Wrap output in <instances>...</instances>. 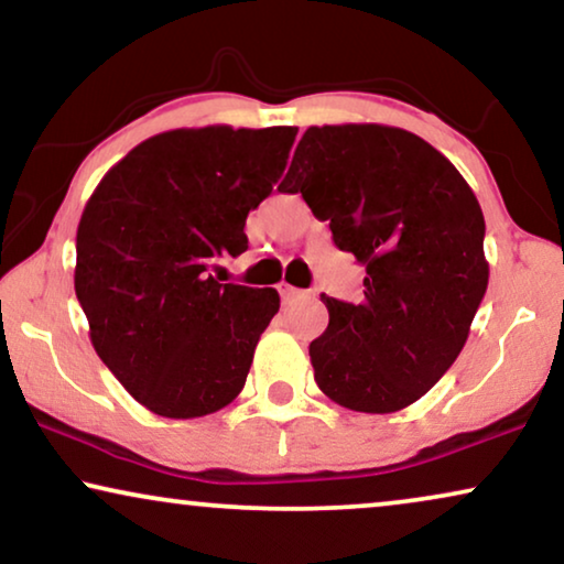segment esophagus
<instances>
[{
	"label": "esophagus",
	"instance_id": "34e87169",
	"mask_svg": "<svg viewBox=\"0 0 564 564\" xmlns=\"http://www.w3.org/2000/svg\"><path fill=\"white\" fill-rule=\"evenodd\" d=\"M276 290H280L282 300H297V297H305V295H307L305 290L292 288V284H288V282H280V284H276Z\"/></svg>",
	"mask_w": 564,
	"mask_h": 564
}]
</instances>
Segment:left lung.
<instances>
[{
  "label": "left lung",
  "mask_w": 564,
  "mask_h": 564,
  "mask_svg": "<svg viewBox=\"0 0 564 564\" xmlns=\"http://www.w3.org/2000/svg\"><path fill=\"white\" fill-rule=\"evenodd\" d=\"M280 189L300 192L367 267L359 305L321 295L318 388L359 413L415 403L459 357L488 290L475 192L434 145L377 122L307 128Z\"/></svg>",
  "instance_id": "obj_1"
}]
</instances>
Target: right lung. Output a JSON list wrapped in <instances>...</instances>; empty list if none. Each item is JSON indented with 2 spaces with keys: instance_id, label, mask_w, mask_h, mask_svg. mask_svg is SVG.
<instances>
[{
  "instance_id": "add662e5",
  "label": "right lung",
  "mask_w": 564,
  "mask_h": 564,
  "mask_svg": "<svg viewBox=\"0 0 564 564\" xmlns=\"http://www.w3.org/2000/svg\"><path fill=\"white\" fill-rule=\"evenodd\" d=\"M295 135L166 130L91 192L76 230V297L99 359L151 413L199 419L243 390L280 295L220 284L213 269L249 249L246 215L282 176Z\"/></svg>"
}]
</instances>
